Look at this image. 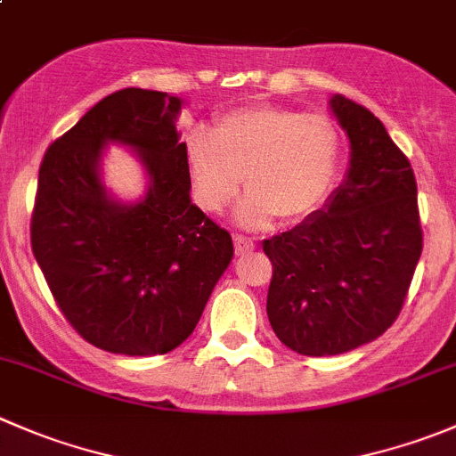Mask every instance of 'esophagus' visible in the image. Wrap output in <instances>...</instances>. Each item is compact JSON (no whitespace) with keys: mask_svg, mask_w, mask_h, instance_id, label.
Instances as JSON below:
<instances>
[{"mask_svg":"<svg viewBox=\"0 0 456 456\" xmlns=\"http://www.w3.org/2000/svg\"><path fill=\"white\" fill-rule=\"evenodd\" d=\"M233 245H236V254L238 256H245V254H249V251H254V240H249V238H245V236H240V233H236V236H233Z\"/></svg>","mask_w":456,"mask_h":456,"instance_id":"obj_1","label":"esophagus"}]
</instances>
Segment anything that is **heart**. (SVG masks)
<instances>
[{
    "label": "heart",
    "instance_id": "b5f03b06",
    "mask_svg": "<svg viewBox=\"0 0 456 456\" xmlns=\"http://www.w3.org/2000/svg\"><path fill=\"white\" fill-rule=\"evenodd\" d=\"M196 205L220 214L245 183L242 227L263 229L281 216L300 223L330 196L340 165V131L330 116L285 106H245L196 126L184 140Z\"/></svg>",
    "mask_w": 456,
    "mask_h": 456
}]
</instances>
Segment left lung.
<instances>
[{"label":"left lung","instance_id":"8db88e82","mask_svg":"<svg viewBox=\"0 0 456 456\" xmlns=\"http://www.w3.org/2000/svg\"><path fill=\"white\" fill-rule=\"evenodd\" d=\"M330 106L350 140L346 180L322 209L263 242L273 265L269 322L303 356L379 338L399 316L423 249L410 160L372 110L343 95Z\"/></svg>","mask_w":456,"mask_h":456}]
</instances>
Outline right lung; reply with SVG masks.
Here are the masks:
<instances>
[{"mask_svg": "<svg viewBox=\"0 0 456 456\" xmlns=\"http://www.w3.org/2000/svg\"><path fill=\"white\" fill-rule=\"evenodd\" d=\"M183 100L122 88L48 147L30 245L66 321L113 354L156 356L191 336L233 258L229 232L191 202ZM106 143L129 146L148 193L118 201L101 183Z\"/></svg>", "mask_w": 456, "mask_h": 456, "instance_id": "obj_1", "label": "right lung"}]
</instances>
